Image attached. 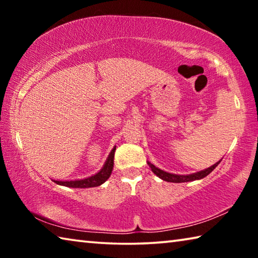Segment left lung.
I'll use <instances>...</instances> for the list:
<instances>
[{
    "label": "left lung",
    "instance_id": "8db88e82",
    "mask_svg": "<svg viewBox=\"0 0 258 258\" xmlns=\"http://www.w3.org/2000/svg\"><path fill=\"white\" fill-rule=\"evenodd\" d=\"M221 163V160L218 163L214 164L211 167H208L207 169H204L202 172H197L194 174H190V175H176V174H171L167 172L161 171V169L157 168L154 164H151L148 161V165L151 168V171L154 172L157 176L160 177L161 180L167 181V182H173V183H182V182H190V181H195V180H200V178H204L205 176H207L209 173H212L214 169L216 168V166Z\"/></svg>",
    "mask_w": 258,
    "mask_h": 258
}]
</instances>
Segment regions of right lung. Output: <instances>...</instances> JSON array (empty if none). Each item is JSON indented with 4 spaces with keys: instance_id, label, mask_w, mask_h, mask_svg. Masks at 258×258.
Returning <instances> with one entry per match:
<instances>
[{
    "instance_id": "right-lung-1",
    "label": "right lung",
    "mask_w": 258,
    "mask_h": 258,
    "mask_svg": "<svg viewBox=\"0 0 258 258\" xmlns=\"http://www.w3.org/2000/svg\"><path fill=\"white\" fill-rule=\"evenodd\" d=\"M115 150H116V147L111 150L107 161L104 163L103 167L101 168V171L95 174V175L87 178H83V180H76V181H54V180L53 181L56 183V184L69 186V187H94V186L101 185L102 183H104L108 180L111 174L112 167H113Z\"/></svg>"
}]
</instances>
